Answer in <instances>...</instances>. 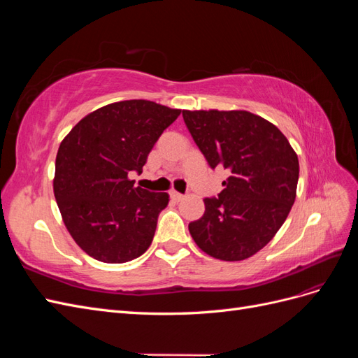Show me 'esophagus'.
Here are the masks:
<instances>
[{
    "label": "esophagus",
    "instance_id": "34e87169",
    "mask_svg": "<svg viewBox=\"0 0 358 358\" xmlns=\"http://www.w3.org/2000/svg\"><path fill=\"white\" fill-rule=\"evenodd\" d=\"M170 197L175 201H180L185 196H183V194H180V192H178V191H170Z\"/></svg>",
    "mask_w": 358,
    "mask_h": 358
}]
</instances>
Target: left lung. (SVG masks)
<instances>
[{"mask_svg": "<svg viewBox=\"0 0 358 358\" xmlns=\"http://www.w3.org/2000/svg\"><path fill=\"white\" fill-rule=\"evenodd\" d=\"M210 169H225L218 197L188 229L201 251L224 262L254 255L273 239L296 200L299 159L287 137L245 110H182Z\"/></svg>", "mask_w": 358, "mask_h": 358, "instance_id": "1", "label": "left lung"}]
</instances>
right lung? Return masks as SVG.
Instances as JSON below:
<instances>
[{"label": "right lung", "instance_id": "obj_1", "mask_svg": "<svg viewBox=\"0 0 358 358\" xmlns=\"http://www.w3.org/2000/svg\"><path fill=\"white\" fill-rule=\"evenodd\" d=\"M180 110L146 100L107 104L85 116L59 145L53 192L64 224L83 251L103 263L146 252L167 192L134 187L150 150Z\"/></svg>", "mask_w": 358, "mask_h": 358}]
</instances>
